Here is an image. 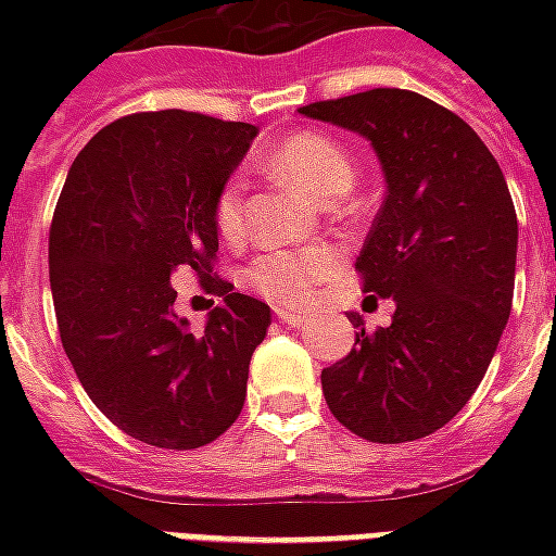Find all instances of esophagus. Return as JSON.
Segmentation results:
<instances>
[{
	"label": "esophagus",
	"mask_w": 556,
	"mask_h": 556,
	"mask_svg": "<svg viewBox=\"0 0 556 556\" xmlns=\"http://www.w3.org/2000/svg\"><path fill=\"white\" fill-rule=\"evenodd\" d=\"M274 313H277V318L282 321V325H289V327H303L306 321H309V315L294 313V309H289V306H277Z\"/></svg>",
	"instance_id": "1"
}]
</instances>
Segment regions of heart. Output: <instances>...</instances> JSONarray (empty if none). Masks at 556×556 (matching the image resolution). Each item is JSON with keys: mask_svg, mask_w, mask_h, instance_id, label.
Masks as SVG:
<instances>
[{"mask_svg": "<svg viewBox=\"0 0 556 556\" xmlns=\"http://www.w3.org/2000/svg\"><path fill=\"white\" fill-rule=\"evenodd\" d=\"M267 169L282 181L294 184L301 193L315 202H330L351 190L354 163L345 148L315 130L291 134L267 154ZM214 229L223 241H241L243 229V187L241 181H226L214 199ZM339 265V253L330 247H274L255 255V262L243 270V282L277 303H303L318 282H325Z\"/></svg>", "mask_w": 556, "mask_h": 556, "instance_id": "b5f03b06", "label": "heart"}]
</instances>
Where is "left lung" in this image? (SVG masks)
<instances>
[{"mask_svg":"<svg viewBox=\"0 0 556 556\" xmlns=\"http://www.w3.org/2000/svg\"><path fill=\"white\" fill-rule=\"evenodd\" d=\"M301 115L372 142L387 193L357 270L363 289L396 303L390 327L366 333L357 321V349L327 366L321 390L366 441H417L477 393L509 321L513 195L477 130L417 91H361Z\"/></svg>","mask_w":556,"mask_h":556,"instance_id":"8db88e82","label":"left lung"}]
</instances>
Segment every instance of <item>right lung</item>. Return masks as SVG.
Returning <instances> with one entry per match:
<instances>
[{"mask_svg":"<svg viewBox=\"0 0 556 556\" xmlns=\"http://www.w3.org/2000/svg\"><path fill=\"white\" fill-rule=\"evenodd\" d=\"M255 134L184 110L127 115L89 139L59 195L50 289L67 361L101 414L151 446H205L243 408L270 306L211 262L214 199ZM178 269L224 298L202 338L174 313Z\"/></svg>","mask_w":556,"mask_h":556,"instance_id":"add662e5","label":"right lung"}]
</instances>
